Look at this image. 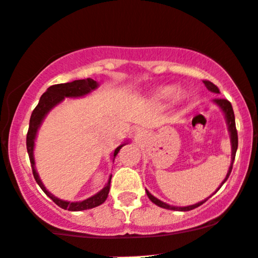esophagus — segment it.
<instances>
[{"mask_svg": "<svg viewBox=\"0 0 258 258\" xmlns=\"http://www.w3.org/2000/svg\"><path fill=\"white\" fill-rule=\"evenodd\" d=\"M142 136H143V132L142 131H138L137 132V137H142Z\"/></svg>", "mask_w": 258, "mask_h": 258, "instance_id": "obj_1", "label": "esophagus"}]
</instances>
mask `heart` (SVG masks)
Here are the masks:
<instances>
[{
  "instance_id": "1",
  "label": "heart",
  "mask_w": 258,
  "mask_h": 258,
  "mask_svg": "<svg viewBox=\"0 0 258 258\" xmlns=\"http://www.w3.org/2000/svg\"><path fill=\"white\" fill-rule=\"evenodd\" d=\"M177 97V88L175 86L161 87L155 93V98L159 100H171Z\"/></svg>"
}]
</instances>
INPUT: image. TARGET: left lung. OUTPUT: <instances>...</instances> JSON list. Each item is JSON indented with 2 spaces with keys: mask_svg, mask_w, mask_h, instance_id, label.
<instances>
[{
  "mask_svg": "<svg viewBox=\"0 0 258 258\" xmlns=\"http://www.w3.org/2000/svg\"><path fill=\"white\" fill-rule=\"evenodd\" d=\"M203 83H205V86L207 87V89L211 90L212 93H216V94H219V89H218V87L214 86V84L212 83V82L203 81ZM213 103L216 104V105L219 106V109L222 110L223 114H224V116H225L226 124H228V131H229V135H230V143H231V163H230V166H229L228 172H226L225 179L223 180V182L220 183L219 187L217 188V191H218V189H219L223 185H224L225 181L228 180L229 175H230V172H231V169H233V163H234L235 154H236V149H237V131H236V126H235L234 110H233V106H231L230 101H228V100H226V99L217 98V99H213ZM146 192H147V196H148L149 200H151L153 203H155V205H157V206H159V207L165 208V209H171V211H181V212L191 211V209H195V208L200 207V206L203 205V203H205L209 197H212V196H209L208 198H206V200H203V201H201V202L196 203V205L187 206V207H175V206H170V205H168V203H165V202H163V201H160V200H158V198H155L151 194V192L148 191V189H146ZM216 192H214V194H216Z\"/></svg>",
  "mask_w": 258,
  "mask_h": 258,
  "instance_id": "8db88e82",
  "label": "left lung"
}]
</instances>
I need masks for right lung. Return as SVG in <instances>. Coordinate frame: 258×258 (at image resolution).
<instances>
[{"label": "right lung", "instance_id": "1", "mask_svg": "<svg viewBox=\"0 0 258 258\" xmlns=\"http://www.w3.org/2000/svg\"><path fill=\"white\" fill-rule=\"evenodd\" d=\"M99 87V83L97 81L92 78L87 79H78V81L70 82V83H62V84H55V86H51L47 88L46 92L41 95L39 104L36 105L35 109L33 110L32 116H30L29 121V130H28L27 135V151L29 154L30 164H32L33 169V175L34 179H35L38 185L40 186L42 191L46 194L47 197H50L58 207L63 209H69L72 212H79V211H86V209H90L98 207V206L103 205L106 201L107 195L110 191V182H111V175H110L107 183L104 186V188H101L98 194H95L94 196L87 198V200L79 201V202H70V201H63L60 198L53 196L51 192L46 189L44 186L42 181L39 177L38 171L35 169V159H34V146H35V138L36 134H38V130L40 128L42 121L46 117V115L49 114L51 110L55 106H57L58 104L62 103L64 100V98H81L84 95L89 94L93 90H95ZM128 142H123L122 144L117 147L112 153V160H115L116 155L120 152V149Z\"/></svg>", "mask_w": 258, "mask_h": 258}]
</instances>
